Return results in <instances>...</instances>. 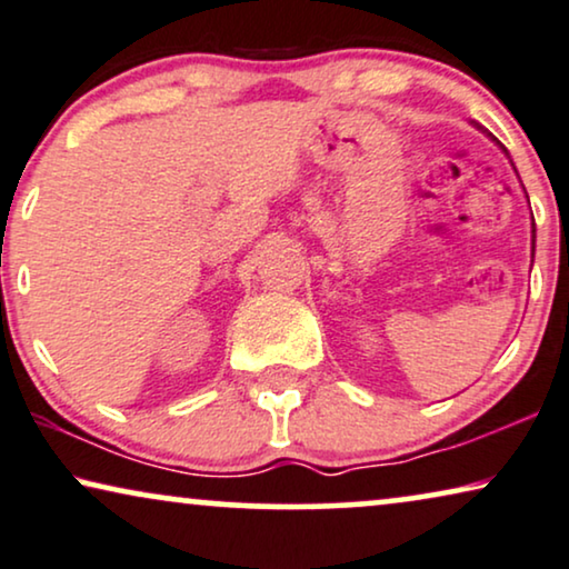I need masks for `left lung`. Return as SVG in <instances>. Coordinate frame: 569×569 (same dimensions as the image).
I'll return each instance as SVG.
<instances>
[{
    "label": "left lung",
    "mask_w": 569,
    "mask_h": 569,
    "mask_svg": "<svg viewBox=\"0 0 569 569\" xmlns=\"http://www.w3.org/2000/svg\"><path fill=\"white\" fill-rule=\"evenodd\" d=\"M533 241H536V229H533Z\"/></svg>",
    "instance_id": "8db88e82"
}]
</instances>
